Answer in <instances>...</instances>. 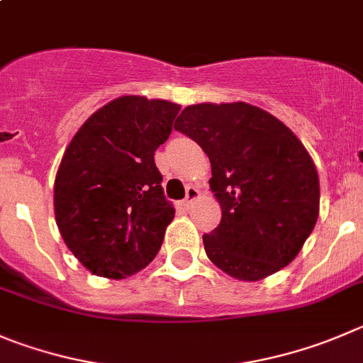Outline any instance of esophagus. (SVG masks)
I'll list each match as a JSON object with an SVG mask.
<instances>
[{
    "label": "esophagus",
    "instance_id": "obj_1",
    "mask_svg": "<svg viewBox=\"0 0 363 363\" xmlns=\"http://www.w3.org/2000/svg\"><path fill=\"white\" fill-rule=\"evenodd\" d=\"M197 197H199V189L195 188V186H188V188H186V197L184 201H182V206H184V208H189L191 202Z\"/></svg>",
    "mask_w": 363,
    "mask_h": 363
}]
</instances>
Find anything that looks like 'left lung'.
<instances>
[{
	"label": "left lung",
	"instance_id": "8db88e82",
	"mask_svg": "<svg viewBox=\"0 0 363 363\" xmlns=\"http://www.w3.org/2000/svg\"><path fill=\"white\" fill-rule=\"evenodd\" d=\"M211 162L222 208L202 236L208 258L229 276L258 281L289 265L319 216V175L292 130L254 105H189L174 125Z\"/></svg>",
	"mask_w": 363,
	"mask_h": 363
}]
</instances>
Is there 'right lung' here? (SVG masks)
Instances as JSON below:
<instances>
[{
  "label": "right lung",
  "mask_w": 363,
  "mask_h": 363,
  "mask_svg": "<svg viewBox=\"0 0 363 363\" xmlns=\"http://www.w3.org/2000/svg\"><path fill=\"white\" fill-rule=\"evenodd\" d=\"M177 104L121 96L74 134L55 179V218L71 252L93 274L123 279L157 256L175 208L154 154Z\"/></svg>",
  "instance_id": "1"
}]
</instances>
